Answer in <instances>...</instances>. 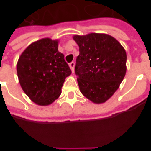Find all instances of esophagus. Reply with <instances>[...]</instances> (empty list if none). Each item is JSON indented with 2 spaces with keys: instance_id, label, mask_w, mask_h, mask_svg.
<instances>
[{
  "instance_id": "1",
  "label": "esophagus",
  "mask_w": 151,
  "mask_h": 151,
  "mask_svg": "<svg viewBox=\"0 0 151 151\" xmlns=\"http://www.w3.org/2000/svg\"><path fill=\"white\" fill-rule=\"evenodd\" d=\"M69 67L72 70V73H74V67H75V63L74 62H72L69 64Z\"/></svg>"
}]
</instances>
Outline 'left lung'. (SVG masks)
<instances>
[{"instance_id":"8db88e82","label":"left lung","mask_w":151,"mask_h":151,"mask_svg":"<svg viewBox=\"0 0 151 151\" xmlns=\"http://www.w3.org/2000/svg\"><path fill=\"white\" fill-rule=\"evenodd\" d=\"M79 47L75 73L80 91L94 104L110 99L119 88L126 73V52L111 35L90 33L75 35Z\"/></svg>"}]
</instances>
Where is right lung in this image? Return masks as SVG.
<instances>
[{
  "instance_id": "obj_1",
  "label": "right lung",
  "mask_w": 151,
  "mask_h": 151,
  "mask_svg": "<svg viewBox=\"0 0 151 151\" xmlns=\"http://www.w3.org/2000/svg\"><path fill=\"white\" fill-rule=\"evenodd\" d=\"M58 40L45 38L25 49L17 64L19 82L31 101L47 106L60 97L66 78L72 73L58 51Z\"/></svg>"
}]
</instances>
